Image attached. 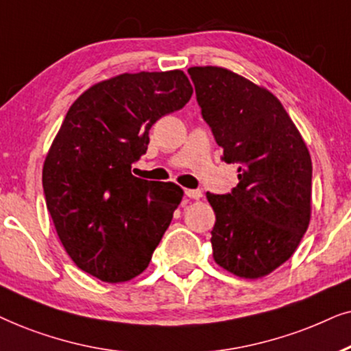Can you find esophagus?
Returning <instances> with one entry per match:
<instances>
[{"label":"esophagus","instance_id":"1","mask_svg":"<svg viewBox=\"0 0 351 351\" xmlns=\"http://www.w3.org/2000/svg\"><path fill=\"white\" fill-rule=\"evenodd\" d=\"M184 194L188 195L189 199H195V200L202 197V191H200V189H186Z\"/></svg>","mask_w":351,"mask_h":351}]
</instances>
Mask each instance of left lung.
Wrapping results in <instances>:
<instances>
[{"instance_id":"obj_1","label":"left lung","mask_w":351,"mask_h":351,"mask_svg":"<svg viewBox=\"0 0 351 351\" xmlns=\"http://www.w3.org/2000/svg\"><path fill=\"white\" fill-rule=\"evenodd\" d=\"M202 117L237 163L230 194H210L217 265L258 279L297 250L311 218V157L291 117L273 93L223 67H191Z\"/></svg>"}]
</instances>
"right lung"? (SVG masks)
<instances>
[{
	"label": "right lung",
	"instance_id": "obj_1",
	"mask_svg": "<svg viewBox=\"0 0 351 351\" xmlns=\"http://www.w3.org/2000/svg\"><path fill=\"white\" fill-rule=\"evenodd\" d=\"M193 86L181 70L121 73L70 106L43 165L46 207L65 252L104 282L147 268L183 199L175 183L132 175L149 130L183 109Z\"/></svg>",
	"mask_w": 351,
	"mask_h": 351
}]
</instances>
